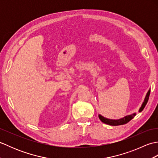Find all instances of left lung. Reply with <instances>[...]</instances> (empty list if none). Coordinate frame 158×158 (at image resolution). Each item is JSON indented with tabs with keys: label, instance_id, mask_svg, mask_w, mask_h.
<instances>
[{
	"label": "left lung",
	"instance_id": "obj_1",
	"mask_svg": "<svg viewBox=\"0 0 158 158\" xmlns=\"http://www.w3.org/2000/svg\"><path fill=\"white\" fill-rule=\"evenodd\" d=\"M150 91L151 90H149V92H147V94L145 97V99L144 100V102L143 103V105L140 107V109L139 110V111H142V110L145 108L147 102H148L149 100V95H150ZM136 114L134 113L132 115H127L125 117H123L122 119H117V120H113V119H106L105 117H104L101 115H99V118L101 120V122L108 124V125L110 126H119V125H123V124H126L127 123H128L131 119H132L134 118V117L135 116Z\"/></svg>",
	"mask_w": 158,
	"mask_h": 158
}]
</instances>
